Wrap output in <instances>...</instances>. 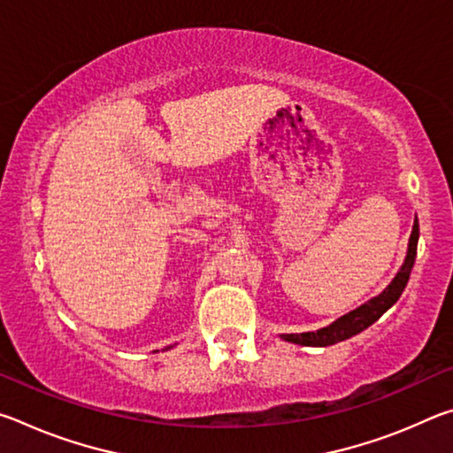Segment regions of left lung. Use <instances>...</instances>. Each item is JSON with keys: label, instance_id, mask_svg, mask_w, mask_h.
<instances>
[{"label": "left lung", "instance_id": "obj_1", "mask_svg": "<svg viewBox=\"0 0 453 453\" xmlns=\"http://www.w3.org/2000/svg\"><path fill=\"white\" fill-rule=\"evenodd\" d=\"M418 240H419V224L418 218L413 219V229L410 235V243H408V256L403 259L402 270L395 273V278L392 283L381 291L378 297H373L364 305H359L357 310L346 313L340 319H335L332 326L321 327L318 332H303V334H283L281 337L286 342L291 343H300V346H313V348H326V346H334L337 342L349 340L351 335H356L364 329L370 327L373 321H378L383 313H386L392 305L400 300L402 291L408 286L410 273L413 262H416V254H418Z\"/></svg>", "mask_w": 453, "mask_h": 453}]
</instances>
